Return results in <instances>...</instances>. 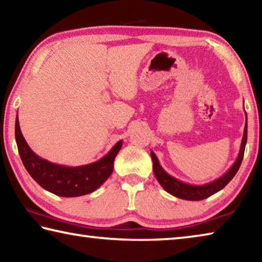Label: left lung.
I'll return each mask as SVG.
<instances>
[{
    "label": "left lung",
    "mask_w": 262,
    "mask_h": 262,
    "mask_svg": "<svg viewBox=\"0 0 262 262\" xmlns=\"http://www.w3.org/2000/svg\"><path fill=\"white\" fill-rule=\"evenodd\" d=\"M246 142H247V115H246L245 128H244V134H243L242 144H241V149H239L238 157L236 159V162L233 163V165L230 167L223 176H221L220 178L212 180L210 183L205 184V185L186 184L184 181H180L179 179H177L174 177L168 174L167 172L161 166L156 155L154 154V151H151L150 155H151V159H152L155 177H156V179L158 180V183L161 184L162 187L165 189L167 193H170L176 198L183 199V200H189V201L203 200V199L209 198L210 195L217 193L222 188H224L225 186L231 181L233 177L236 176L243 161Z\"/></svg>",
    "instance_id": "left-lung-1"
}]
</instances>
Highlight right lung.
Wrapping results in <instances>:
<instances>
[{"instance_id":"right-lung-1","label":"right lung","mask_w":262,"mask_h":262,"mask_svg":"<svg viewBox=\"0 0 262 262\" xmlns=\"http://www.w3.org/2000/svg\"><path fill=\"white\" fill-rule=\"evenodd\" d=\"M15 137L20 159L29 174L43 189L63 198L82 196L99 188L112 174L115 156L122 147L120 140L99 161L82 166H64L48 162L32 151L20 132L18 115Z\"/></svg>"}]
</instances>
